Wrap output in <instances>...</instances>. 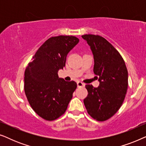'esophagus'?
Instances as JSON below:
<instances>
[{
    "mask_svg": "<svg viewBox=\"0 0 146 146\" xmlns=\"http://www.w3.org/2000/svg\"><path fill=\"white\" fill-rule=\"evenodd\" d=\"M77 86L78 88H80V87H84L85 86V84H84L82 82H77Z\"/></svg>",
    "mask_w": 146,
    "mask_h": 146,
    "instance_id": "esophagus-1",
    "label": "esophagus"
}]
</instances>
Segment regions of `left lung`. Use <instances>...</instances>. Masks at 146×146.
I'll list each match as a JSON object with an SVG mask.
<instances>
[{"label":"left lung","instance_id":"8db88e82","mask_svg":"<svg viewBox=\"0 0 146 146\" xmlns=\"http://www.w3.org/2000/svg\"><path fill=\"white\" fill-rule=\"evenodd\" d=\"M94 55V72L99 78L100 86L86 85L88 96L84 100L88 113L97 121H106L120 108L127 92L128 74L119 52L104 38L85 35Z\"/></svg>","mask_w":146,"mask_h":146}]
</instances>
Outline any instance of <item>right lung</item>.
<instances>
[{
	"mask_svg": "<svg viewBox=\"0 0 146 146\" xmlns=\"http://www.w3.org/2000/svg\"><path fill=\"white\" fill-rule=\"evenodd\" d=\"M73 36L50 38L35 53L25 72V92L33 110L48 121L63 115L76 89L74 81L60 78L68 54L78 43Z\"/></svg>",
	"mask_w": 146,
	"mask_h": 146,
	"instance_id": "obj_1",
	"label": "right lung"
}]
</instances>
